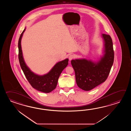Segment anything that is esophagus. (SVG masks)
<instances>
[{
    "instance_id": "esophagus-1",
    "label": "esophagus",
    "mask_w": 131,
    "mask_h": 131,
    "mask_svg": "<svg viewBox=\"0 0 131 131\" xmlns=\"http://www.w3.org/2000/svg\"><path fill=\"white\" fill-rule=\"evenodd\" d=\"M74 56L73 55H72V54L70 55L69 57H68V58H69V59L70 61V60H71L72 59H73V58H74Z\"/></svg>"
}]
</instances>
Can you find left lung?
<instances>
[{
    "label": "left lung",
    "instance_id": "1",
    "mask_svg": "<svg viewBox=\"0 0 131 131\" xmlns=\"http://www.w3.org/2000/svg\"><path fill=\"white\" fill-rule=\"evenodd\" d=\"M103 39V55L97 60L85 58L71 60L78 86L89 91L104 82L108 78L114 62L113 43L109 35L102 34Z\"/></svg>",
    "mask_w": 131,
    "mask_h": 131
}]
</instances>
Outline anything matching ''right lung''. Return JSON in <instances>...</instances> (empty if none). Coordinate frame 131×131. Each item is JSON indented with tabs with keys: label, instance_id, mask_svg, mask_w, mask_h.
<instances>
[{
	"label": "right lung",
	"instance_id": "obj_1",
	"mask_svg": "<svg viewBox=\"0 0 131 131\" xmlns=\"http://www.w3.org/2000/svg\"><path fill=\"white\" fill-rule=\"evenodd\" d=\"M26 27L20 36L18 42L19 59L20 66L29 83L38 91L48 93L56 89L59 77L68 64V59L58 62L50 71L43 75H38L32 72L25 63L23 56L21 41Z\"/></svg>",
	"mask_w": 131,
	"mask_h": 131
}]
</instances>
